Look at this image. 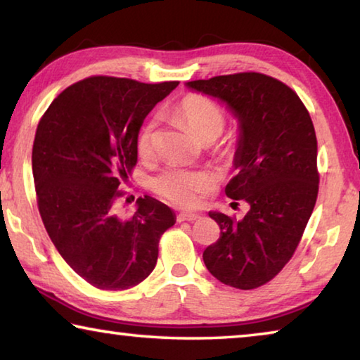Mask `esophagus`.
<instances>
[{"label":"esophagus","mask_w":360,"mask_h":360,"mask_svg":"<svg viewBox=\"0 0 360 360\" xmlns=\"http://www.w3.org/2000/svg\"><path fill=\"white\" fill-rule=\"evenodd\" d=\"M197 219H200V214H195V212H181V214L178 216V222H193L197 221Z\"/></svg>","instance_id":"34e87169"}]
</instances>
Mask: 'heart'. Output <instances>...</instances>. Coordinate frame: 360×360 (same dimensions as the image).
I'll list each match as a JSON object with an SVG mask.
<instances>
[{
    "mask_svg": "<svg viewBox=\"0 0 360 360\" xmlns=\"http://www.w3.org/2000/svg\"><path fill=\"white\" fill-rule=\"evenodd\" d=\"M172 115L182 122L195 138L210 143L224 131L227 115L225 109L216 100L202 94H187L172 108ZM155 120H148L141 127L136 138V150L139 158L148 160L155 149ZM235 149V141L225 138L219 150L229 154ZM152 191L167 202L182 208H191L200 202V195L210 192L214 186V178L205 169H188L172 167L163 169L150 182Z\"/></svg>",
    "mask_w": 360,
    "mask_h": 360,
    "instance_id": "1",
    "label": "heart"
}]
</instances>
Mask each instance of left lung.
<instances>
[{"instance_id": "8db88e82", "label": "left lung", "mask_w": 360, "mask_h": 360, "mask_svg": "<svg viewBox=\"0 0 360 360\" xmlns=\"http://www.w3.org/2000/svg\"><path fill=\"white\" fill-rule=\"evenodd\" d=\"M187 85L221 98L238 117L235 168L240 172L225 193L249 205L243 221L210 212L221 236L205 249V265L231 288L257 289L292 259L314 210L319 172L313 120L289 85L262 72H235Z\"/></svg>"}]
</instances>
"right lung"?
Masks as SVG:
<instances>
[{
  "mask_svg": "<svg viewBox=\"0 0 360 360\" xmlns=\"http://www.w3.org/2000/svg\"><path fill=\"white\" fill-rule=\"evenodd\" d=\"M178 81L90 76L66 87L38 124L32 152L36 202L49 236L79 276L101 290L135 288L155 268L173 211L144 195L117 216L120 186L138 162L143 120Z\"/></svg>",
  "mask_w": 360,
  "mask_h": 360,
  "instance_id": "right-lung-1",
  "label": "right lung"
}]
</instances>
